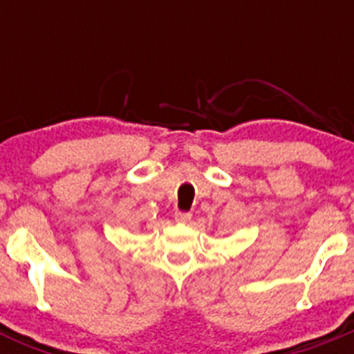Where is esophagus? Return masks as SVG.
I'll return each mask as SVG.
<instances>
[{
	"instance_id": "34e87169",
	"label": "esophagus",
	"mask_w": 354,
	"mask_h": 354,
	"mask_svg": "<svg viewBox=\"0 0 354 354\" xmlns=\"http://www.w3.org/2000/svg\"><path fill=\"white\" fill-rule=\"evenodd\" d=\"M190 219H192L190 212H180V210H176V212H174V221H176V223L187 224Z\"/></svg>"
}]
</instances>
